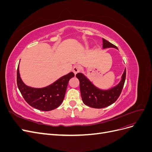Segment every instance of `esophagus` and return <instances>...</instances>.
Instances as JSON below:
<instances>
[{"label": "esophagus", "mask_w": 152, "mask_h": 152, "mask_svg": "<svg viewBox=\"0 0 152 152\" xmlns=\"http://www.w3.org/2000/svg\"><path fill=\"white\" fill-rule=\"evenodd\" d=\"M72 71H73V73H74V74L76 75L77 73L80 71V66L79 65L74 66H73V69H72Z\"/></svg>", "instance_id": "esophagus-1"}]
</instances>
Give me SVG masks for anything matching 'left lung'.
<instances>
[{
    "mask_svg": "<svg viewBox=\"0 0 152 152\" xmlns=\"http://www.w3.org/2000/svg\"><path fill=\"white\" fill-rule=\"evenodd\" d=\"M118 48L103 39V49ZM126 68L121 77L118 84L107 90L100 89L96 87L82 73H78L76 77L80 82V91L83 103L89 107L94 108H103L107 107L116 102L120 96L124 82L126 80Z\"/></svg>",
    "mask_w": 152,
    "mask_h": 152,
    "instance_id": "1",
    "label": "left lung"
}]
</instances>
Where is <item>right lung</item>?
<instances>
[{
    "instance_id": "right-lung-1",
    "label": "right lung",
    "mask_w": 152,
    "mask_h": 152,
    "mask_svg": "<svg viewBox=\"0 0 152 152\" xmlns=\"http://www.w3.org/2000/svg\"><path fill=\"white\" fill-rule=\"evenodd\" d=\"M74 77L70 72L61 77L46 87L36 88L26 86L20 74L19 66L17 70V85L25 100L31 107L41 111H50L58 108L65 98L68 82Z\"/></svg>"
}]
</instances>
